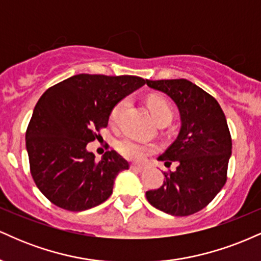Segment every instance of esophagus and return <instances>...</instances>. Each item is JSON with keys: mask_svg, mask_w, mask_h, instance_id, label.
<instances>
[{"mask_svg": "<svg viewBox=\"0 0 261 261\" xmlns=\"http://www.w3.org/2000/svg\"><path fill=\"white\" fill-rule=\"evenodd\" d=\"M130 168L133 169V170H135V172H142V170L145 169L142 166H136V164H131Z\"/></svg>", "mask_w": 261, "mask_h": 261, "instance_id": "34e87169", "label": "esophagus"}]
</instances>
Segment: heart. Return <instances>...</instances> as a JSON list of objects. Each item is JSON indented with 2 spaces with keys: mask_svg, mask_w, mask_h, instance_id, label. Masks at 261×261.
<instances>
[{
  "mask_svg": "<svg viewBox=\"0 0 261 261\" xmlns=\"http://www.w3.org/2000/svg\"><path fill=\"white\" fill-rule=\"evenodd\" d=\"M126 100H120L115 107L113 108L110 112V121L113 124H116L120 119L121 113L124 112L125 107H126ZM147 107L151 112L152 116L155 121L160 124H169L173 119V110L172 107L169 106L168 100L164 99L163 97H158V95H153L149 97L147 100ZM116 149L119 153L124 155L125 158L131 161H143L146 155L152 153L155 151V147L152 145H146V143L139 142V141L130 139V137H125V139L119 140L116 142Z\"/></svg>",
  "mask_w": 261,
  "mask_h": 261,
  "instance_id": "b5f03b06",
  "label": "heart"
}]
</instances>
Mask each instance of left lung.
<instances>
[{
	"label": "left lung",
	"mask_w": 261,
	"mask_h": 261,
	"mask_svg": "<svg viewBox=\"0 0 261 261\" xmlns=\"http://www.w3.org/2000/svg\"><path fill=\"white\" fill-rule=\"evenodd\" d=\"M149 88L169 95L179 108L181 127L178 137L158 160L164 166L162 187L146 193L155 208L189 216L205 208L227 181L232 139L226 116L218 101L190 81L146 80Z\"/></svg>",
	"instance_id": "8db88e82"
}]
</instances>
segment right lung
<instances>
[{"instance_id": "obj_1", "label": "right lung", "mask_w": 261, "mask_h": 261, "mask_svg": "<svg viewBox=\"0 0 261 261\" xmlns=\"http://www.w3.org/2000/svg\"><path fill=\"white\" fill-rule=\"evenodd\" d=\"M146 83L137 76L81 73L50 87L38 100L25 133L35 185L54 205L83 211L112 195L116 175L128 169L115 151L99 162L87 145L99 139L110 112Z\"/></svg>"}]
</instances>
